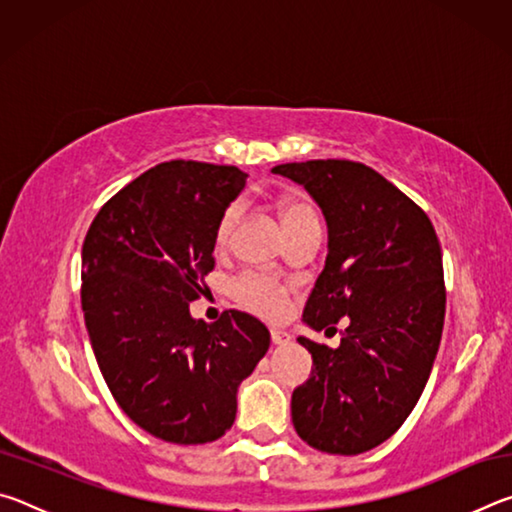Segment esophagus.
<instances>
[{
  "instance_id": "esophagus-1",
  "label": "esophagus",
  "mask_w": 512,
  "mask_h": 512,
  "mask_svg": "<svg viewBox=\"0 0 512 512\" xmlns=\"http://www.w3.org/2000/svg\"><path fill=\"white\" fill-rule=\"evenodd\" d=\"M271 341L275 345H287L291 341V334L284 332V329H271Z\"/></svg>"
}]
</instances>
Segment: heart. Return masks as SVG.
I'll return each instance as SVG.
<instances>
[{
	"instance_id": "b5f03b06",
	"label": "heart",
	"mask_w": 512,
	"mask_h": 512,
	"mask_svg": "<svg viewBox=\"0 0 512 512\" xmlns=\"http://www.w3.org/2000/svg\"><path fill=\"white\" fill-rule=\"evenodd\" d=\"M280 216L284 223V230H293L296 225L307 219H316L314 207H311L307 201L302 198L289 196L280 203ZM239 219V207L230 205L228 210L223 212V216L216 223V232H214V244L223 248L230 241L232 230H235ZM232 293L235 298L244 305L246 309L255 311V314L264 316V318H280L284 316V311L289 307L287 300V287L282 282H277L271 275H259V273H246L241 275L232 284Z\"/></svg>"
}]
</instances>
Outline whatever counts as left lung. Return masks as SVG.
Listing matches in <instances>:
<instances>
[{
	"label": "left lung",
	"instance_id": "left-lung-1",
	"mask_svg": "<svg viewBox=\"0 0 512 512\" xmlns=\"http://www.w3.org/2000/svg\"><path fill=\"white\" fill-rule=\"evenodd\" d=\"M271 171L305 187L327 223L325 268L302 320L316 332L348 323L339 348L298 339L314 366L291 395L293 427L320 452L363 454L402 427L431 375L445 323L440 241L429 216L366 164Z\"/></svg>",
	"mask_w": 512,
	"mask_h": 512
}]
</instances>
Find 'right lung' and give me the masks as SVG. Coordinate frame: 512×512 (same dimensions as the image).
<instances>
[{"label": "right lung", "mask_w": 512, "mask_h": 512, "mask_svg": "<svg viewBox=\"0 0 512 512\" xmlns=\"http://www.w3.org/2000/svg\"><path fill=\"white\" fill-rule=\"evenodd\" d=\"M237 167L171 160L144 171L94 216L81 305L99 370L137 427L176 445L221 438L237 388L271 334L244 311L189 314L214 268L216 223L246 187Z\"/></svg>", "instance_id": "add662e5"}]
</instances>
